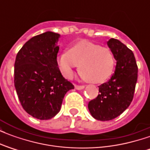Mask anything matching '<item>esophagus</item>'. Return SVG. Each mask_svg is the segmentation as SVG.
<instances>
[{"label": "esophagus", "mask_w": 150, "mask_h": 150, "mask_svg": "<svg viewBox=\"0 0 150 150\" xmlns=\"http://www.w3.org/2000/svg\"><path fill=\"white\" fill-rule=\"evenodd\" d=\"M85 87L84 86H79V85H75V88L76 90H83Z\"/></svg>", "instance_id": "obj_1"}]
</instances>
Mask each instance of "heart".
<instances>
[{
    "mask_svg": "<svg viewBox=\"0 0 150 150\" xmlns=\"http://www.w3.org/2000/svg\"><path fill=\"white\" fill-rule=\"evenodd\" d=\"M57 65L63 77L71 79L74 70L91 83H102L112 75L116 60L110 50L86 40L79 41L59 54Z\"/></svg>",
    "mask_w": 150,
    "mask_h": 150,
    "instance_id": "heart-1",
    "label": "heart"
}]
</instances>
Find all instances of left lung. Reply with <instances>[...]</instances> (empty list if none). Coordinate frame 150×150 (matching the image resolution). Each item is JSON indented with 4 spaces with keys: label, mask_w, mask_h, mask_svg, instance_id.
I'll return each instance as SVG.
<instances>
[{
    "label": "left lung",
    "mask_w": 150,
    "mask_h": 150,
    "mask_svg": "<svg viewBox=\"0 0 150 150\" xmlns=\"http://www.w3.org/2000/svg\"><path fill=\"white\" fill-rule=\"evenodd\" d=\"M108 46L116 61L110 79L99 86L100 94L88 103V110L96 120L115 119L128 108L133 98L138 68L131 50L119 40L110 38Z\"/></svg>",
    "instance_id": "left-lung-1"
}]
</instances>
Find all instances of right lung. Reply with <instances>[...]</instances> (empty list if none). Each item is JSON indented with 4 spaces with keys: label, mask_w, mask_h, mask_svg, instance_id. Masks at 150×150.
Returning <instances> with one entry per match:
<instances>
[{
    "label": "right lung",
    "mask_w": 150,
    "mask_h": 150,
    "mask_svg": "<svg viewBox=\"0 0 150 150\" xmlns=\"http://www.w3.org/2000/svg\"><path fill=\"white\" fill-rule=\"evenodd\" d=\"M60 34L46 31L25 43L14 64V86L24 110L34 118L50 120L60 111L65 94L74 89L57 65Z\"/></svg>",
    "instance_id": "1"
}]
</instances>
